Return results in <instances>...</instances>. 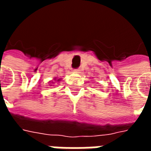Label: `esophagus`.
<instances>
[{
  "label": "esophagus",
  "mask_w": 151,
  "mask_h": 151,
  "mask_svg": "<svg viewBox=\"0 0 151 151\" xmlns=\"http://www.w3.org/2000/svg\"><path fill=\"white\" fill-rule=\"evenodd\" d=\"M73 72L76 73H81V69H76L73 70Z\"/></svg>",
  "instance_id": "34e87169"
}]
</instances>
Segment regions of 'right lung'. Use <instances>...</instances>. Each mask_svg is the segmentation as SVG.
I'll return each instance as SVG.
<instances>
[{"label":"right lung","instance_id":"right-lung-1","mask_svg":"<svg viewBox=\"0 0 151 151\" xmlns=\"http://www.w3.org/2000/svg\"><path fill=\"white\" fill-rule=\"evenodd\" d=\"M60 79H61V78H59V79H57V80H56V78H54V80H55V81H56V80L57 82H60ZM52 83H55V82H52ZM50 86H52V85H50Z\"/></svg>","mask_w":151,"mask_h":151}]
</instances>
